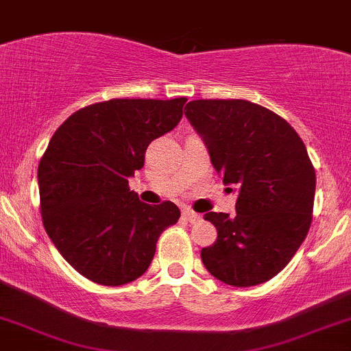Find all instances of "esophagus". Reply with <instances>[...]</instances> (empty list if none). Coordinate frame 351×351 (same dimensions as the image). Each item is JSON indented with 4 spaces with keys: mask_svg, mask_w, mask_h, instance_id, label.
Instances as JSON below:
<instances>
[{
    "mask_svg": "<svg viewBox=\"0 0 351 351\" xmlns=\"http://www.w3.org/2000/svg\"><path fill=\"white\" fill-rule=\"evenodd\" d=\"M183 217H185V219L190 223H197V222H200V220H202V217L198 215V213H195L193 210H188V208L183 210Z\"/></svg>",
    "mask_w": 351,
    "mask_h": 351,
    "instance_id": "obj_1",
    "label": "esophagus"
}]
</instances>
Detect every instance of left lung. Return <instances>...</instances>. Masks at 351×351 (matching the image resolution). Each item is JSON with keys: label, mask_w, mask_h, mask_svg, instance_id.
I'll return each instance as SVG.
<instances>
[{"label": "left lung", "mask_w": 351, "mask_h": 351, "mask_svg": "<svg viewBox=\"0 0 351 351\" xmlns=\"http://www.w3.org/2000/svg\"><path fill=\"white\" fill-rule=\"evenodd\" d=\"M185 116L225 185L239 190L235 215H204L217 228V241L202 249L205 267L228 286L269 281L289 264L313 220L316 173L304 143L286 119L243 99H198Z\"/></svg>", "instance_id": "left-lung-1"}]
</instances>
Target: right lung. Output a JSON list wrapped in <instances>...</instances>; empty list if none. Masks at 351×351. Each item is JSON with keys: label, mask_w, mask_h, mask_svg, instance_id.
I'll return each instance as SVG.
<instances>
[{"label": "right lung", "mask_w": 351, "mask_h": 351, "mask_svg": "<svg viewBox=\"0 0 351 351\" xmlns=\"http://www.w3.org/2000/svg\"><path fill=\"white\" fill-rule=\"evenodd\" d=\"M186 99H110L82 108L51 136L38 165L43 227L84 278L123 286L146 272L160 235L180 219L173 202L147 205L129 188L146 147L171 131Z\"/></svg>", "instance_id": "right-lung-1"}]
</instances>
